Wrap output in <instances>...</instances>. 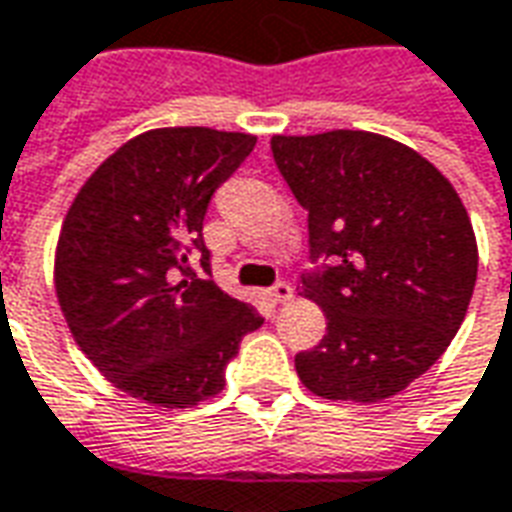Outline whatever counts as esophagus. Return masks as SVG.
I'll use <instances>...</instances> for the list:
<instances>
[{
	"label": "esophagus",
	"mask_w": 512,
	"mask_h": 512,
	"mask_svg": "<svg viewBox=\"0 0 512 512\" xmlns=\"http://www.w3.org/2000/svg\"><path fill=\"white\" fill-rule=\"evenodd\" d=\"M268 296L274 299V302H280V305H285V302H291L293 299V288H291V282H277V285H271L268 288Z\"/></svg>",
	"instance_id": "34e87169"
}]
</instances>
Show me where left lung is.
<instances>
[{
    "label": "left lung",
    "mask_w": 512,
    "mask_h": 512,
    "mask_svg": "<svg viewBox=\"0 0 512 512\" xmlns=\"http://www.w3.org/2000/svg\"><path fill=\"white\" fill-rule=\"evenodd\" d=\"M271 152L307 210L310 257L324 260L302 274L327 335L296 355L299 380L332 402L396 396L466 318L477 282L466 207L430 160L385 135H274Z\"/></svg>",
    "instance_id": "8db88e82"
}]
</instances>
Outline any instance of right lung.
Returning <instances> with one entry per match:
<instances>
[{
  "instance_id": "obj_1",
  "label": "right lung",
  "mask_w": 512,
  "mask_h": 512,
  "mask_svg": "<svg viewBox=\"0 0 512 512\" xmlns=\"http://www.w3.org/2000/svg\"><path fill=\"white\" fill-rule=\"evenodd\" d=\"M257 138L210 127L149 130L116 149L71 202L55 291L74 341L119 391L191 407L263 318L210 280L202 224ZM200 257L199 275L190 260Z\"/></svg>"
}]
</instances>
